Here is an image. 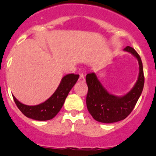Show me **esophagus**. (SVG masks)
I'll return each mask as SVG.
<instances>
[{"mask_svg":"<svg viewBox=\"0 0 156 156\" xmlns=\"http://www.w3.org/2000/svg\"><path fill=\"white\" fill-rule=\"evenodd\" d=\"M78 81L80 82H84L85 81V78H84V75L83 73H80L79 78H78Z\"/></svg>","mask_w":156,"mask_h":156,"instance_id":"1","label":"esophagus"}]
</instances>
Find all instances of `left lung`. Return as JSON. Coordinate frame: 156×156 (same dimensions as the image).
<instances>
[{
    "instance_id": "left-lung-1",
    "label": "left lung",
    "mask_w": 156,
    "mask_h": 156,
    "mask_svg": "<svg viewBox=\"0 0 156 156\" xmlns=\"http://www.w3.org/2000/svg\"><path fill=\"white\" fill-rule=\"evenodd\" d=\"M124 50L136 57L139 64V75L136 83L131 91L125 96L118 98L109 94L103 88L94 73L87 75L86 81L88 86L87 109L92 117L98 122L112 123L125 119L133 111L142 92L144 76L140 56L130 46H127Z\"/></svg>"
}]
</instances>
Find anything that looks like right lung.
Listing matches in <instances>:
<instances>
[{
    "label": "right lung",
    "mask_w": 156,
    "mask_h": 156,
    "mask_svg": "<svg viewBox=\"0 0 156 156\" xmlns=\"http://www.w3.org/2000/svg\"><path fill=\"white\" fill-rule=\"evenodd\" d=\"M78 78L79 76L76 74H69L64 76L53 95L39 105H24L17 101L15 96L12 97L17 108L26 117L39 121L49 120L59 112L69 91L76 84Z\"/></svg>",
    "instance_id": "add662e5"
}]
</instances>
